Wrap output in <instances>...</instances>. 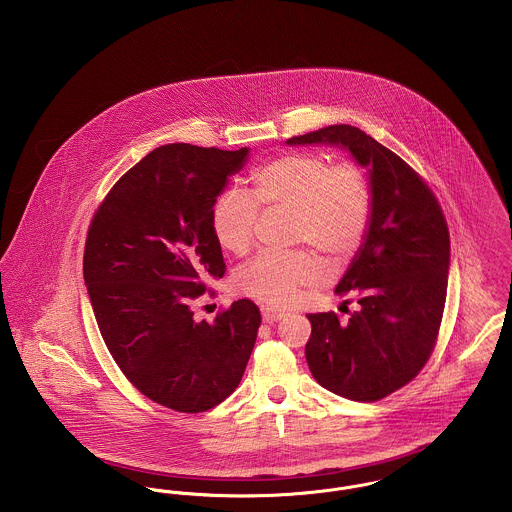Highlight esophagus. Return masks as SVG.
Returning a JSON list of instances; mask_svg holds the SVG:
<instances>
[{
  "label": "esophagus",
  "instance_id": "34e87169",
  "mask_svg": "<svg viewBox=\"0 0 512 512\" xmlns=\"http://www.w3.org/2000/svg\"><path fill=\"white\" fill-rule=\"evenodd\" d=\"M261 315H263L265 323H276V321H280L284 317V311L265 305V307H261Z\"/></svg>",
  "mask_w": 512,
  "mask_h": 512
}]
</instances>
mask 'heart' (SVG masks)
Wrapping results in <instances>:
<instances>
[{"label":"heart","mask_w":512,"mask_h":512,"mask_svg":"<svg viewBox=\"0 0 512 512\" xmlns=\"http://www.w3.org/2000/svg\"><path fill=\"white\" fill-rule=\"evenodd\" d=\"M263 209L292 211L290 238L309 243L340 263L350 259L371 218V185L354 162L332 166L329 156L290 152L251 174V195L224 191L212 205V234L222 249L245 255ZM327 278L325 263L309 251H265L236 276L241 294L274 307H286L303 288Z\"/></svg>","instance_id":"1"}]
</instances>
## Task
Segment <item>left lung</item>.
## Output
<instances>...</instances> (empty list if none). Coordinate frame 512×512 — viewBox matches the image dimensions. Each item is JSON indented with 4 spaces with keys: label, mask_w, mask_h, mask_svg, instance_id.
I'll return each instance as SVG.
<instances>
[{
    "label": "left lung",
    "mask_w": 512,
    "mask_h": 512,
    "mask_svg": "<svg viewBox=\"0 0 512 512\" xmlns=\"http://www.w3.org/2000/svg\"><path fill=\"white\" fill-rule=\"evenodd\" d=\"M286 143L346 149L369 172V226L334 290L360 307L346 323L334 311L309 313L305 358L327 391L381 400L408 385L433 352L451 265L447 220L425 181L358 127L331 125Z\"/></svg>",
    "instance_id": "1"
}]
</instances>
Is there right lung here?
<instances>
[{
	"label": "right lung",
	"mask_w": 512,
	"mask_h": 512,
	"mask_svg": "<svg viewBox=\"0 0 512 512\" xmlns=\"http://www.w3.org/2000/svg\"><path fill=\"white\" fill-rule=\"evenodd\" d=\"M249 149L158 147L127 170L92 216L83 276L100 334L123 375L154 402L207 412L238 389L261 325L234 301L212 323L193 305L226 265L212 205Z\"/></svg>",
	"instance_id": "add662e5"
}]
</instances>
